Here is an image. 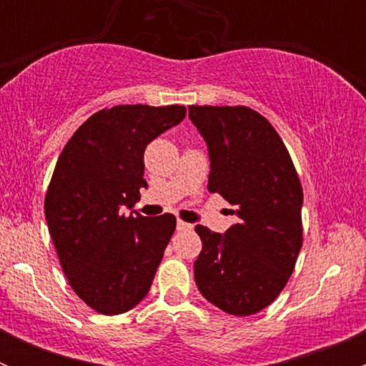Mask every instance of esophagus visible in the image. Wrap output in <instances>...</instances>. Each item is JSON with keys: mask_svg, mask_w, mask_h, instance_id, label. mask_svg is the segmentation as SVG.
<instances>
[{"mask_svg": "<svg viewBox=\"0 0 366 366\" xmlns=\"http://www.w3.org/2000/svg\"><path fill=\"white\" fill-rule=\"evenodd\" d=\"M191 228H193V224L186 223V221H182V219H179V221H177V230L184 232V230H191Z\"/></svg>", "mask_w": 366, "mask_h": 366, "instance_id": "obj_1", "label": "esophagus"}]
</instances>
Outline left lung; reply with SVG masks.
I'll list each match as a JSON object with an SVG mask.
<instances>
[{
  "label": "left lung",
  "instance_id": "left-lung-1",
  "mask_svg": "<svg viewBox=\"0 0 366 366\" xmlns=\"http://www.w3.org/2000/svg\"><path fill=\"white\" fill-rule=\"evenodd\" d=\"M209 147V193L235 207L227 234L197 224L202 253L194 280L207 301L248 317L271 305L289 282L302 246V187L271 122L246 106H189Z\"/></svg>",
  "mask_w": 366,
  "mask_h": 366
}]
</instances>
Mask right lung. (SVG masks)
Returning a JSON list of instances; mask_svg holds the SVG:
<instances>
[{
	"instance_id": "1",
	"label": "right lung",
	"mask_w": 366,
	"mask_h": 366,
	"mask_svg": "<svg viewBox=\"0 0 366 366\" xmlns=\"http://www.w3.org/2000/svg\"><path fill=\"white\" fill-rule=\"evenodd\" d=\"M186 108L120 104L94 113L61 150L44 210L54 249L74 292L102 315L134 308L149 294L173 214L125 216L147 187V145L180 124Z\"/></svg>"
}]
</instances>
